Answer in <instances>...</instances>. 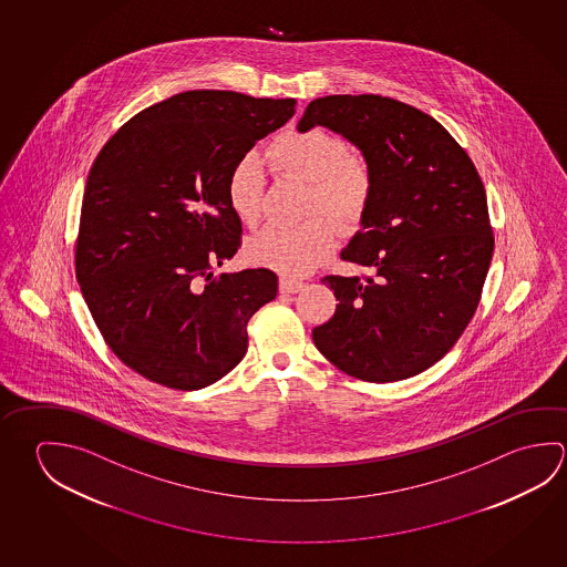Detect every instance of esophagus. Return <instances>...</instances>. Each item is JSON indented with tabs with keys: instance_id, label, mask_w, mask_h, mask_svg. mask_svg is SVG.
Listing matches in <instances>:
<instances>
[{
	"instance_id": "esophagus-1",
	"label": "esophagus",
	"mask_w": 567,
	"mask_h": 567,
	"mask_svg": "<svg viewBox=\"0 0 567 567\" xmlns=\"http://www.w3.org/2000/svg\"><path fill=\"white\" fill-rule=\"evenodd\" d=\"M302 287H305L302 280L287 279V277H282L279 282L280 292H287V295L298 292V290H302Z\"/></svg>"
}]
</instances>
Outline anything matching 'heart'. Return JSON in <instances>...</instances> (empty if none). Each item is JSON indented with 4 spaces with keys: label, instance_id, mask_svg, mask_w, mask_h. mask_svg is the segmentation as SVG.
<instances>
[{
    "label": "heart",
    "instance_id": "obj_1",
    "mask_svg": "<svg viewBox=\"0 0 567 567\" xmlns=\"http://www.w3.org/2000/svg\"><path fill=\"white\" fill-rule=\"evenodd\" d=\"M270 171L280 179L307 183L302 225L267 227L247 243L255 262L285 275H302L334 247L338 229L354 233L367 220L377 195V177L367 157L352 153L348 141L332 131H287L267 150ZM230 213L245 225L257 227L265 197V175L259 161L245 155L235 161L225 181Z\"/></svg>",
    "mask_w": 567,
    "mask_h": 567
}]
</instances>
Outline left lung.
I'll list each match as a JSON object with an SVG mask.
<instances>
[{"label":"left lung","mask_w":567,"mask_h":567,"mask_svg":"<svg viewBox=\"0 0 567 567\" xmlns=\"http://www.w3.org/2000/svg\"><path fill=\"white\" fill-rule=\"evenodd\" d=\"M324 125L367 157L377 195L342 259L370 269L328 275L338 305L312 330L324 357L367 382H396L436 364L474 317L494 233L476 167L434 117L382 95H327L298 130Z\"/></svg>","instance_id":"obj_1"}]
</instances>
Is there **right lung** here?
<instances>
[{
  "label": "right lung",
  "instance_id": "1",
  "mask_svg": "<svg viewBox=\"0 0 567 567\" xmlns=\"http://www.w3.org/2000/svg\"><path fill=\"white\" fill-rule=\"evenodd\" d=\"M292 115L295 100L185 91L131 117L93 161L75 277L101 337L141 377L199 390L247 354V324L279 279L269 269L213 275L243 235L225 181Z\"/></svg>",
  "mask_w": 567,
  "mask_h": 567
}]
</instances>
